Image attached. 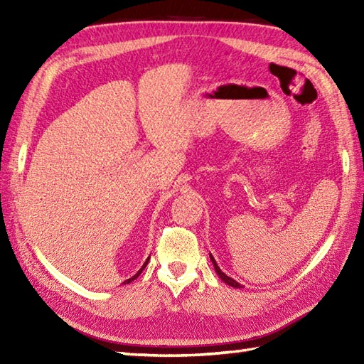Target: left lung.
I'll list each match as a JSON object with an SVG mask.
<instances>
[{"instance_id":"obj_1","label":"left lung","mask_w":364,"mask_h":364,"mask_svg":"<svg viewBox=\"0 0 364 364\" xmlns=\"http://www.w3.org/2000/svg\"><path fill=\"white\" fill-rule=\"evenodd\" d=\"M210 258H211V261H213V266H214V269H215V272H218V275L220 277V280H222L223 283H227L228 286H233V288H242V284H239L236 280H233V278L222 272L220 267L218 266V262H215V259H214V257H213L211 253H210Z\"/></svg>"}]
</instances>
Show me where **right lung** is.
Here are the masks:
<instances>
[{
  "mask_svg": "<svg viewBox=\"0 0 364 364\" xmlns=\"http://www.w3.org/2000/svg\"><path fill=\"white\" fill-rule=\"evenodd\" d=\"M149 259H150V258H146V261L144 262V266H142L141 269H139V270H137V274H134L133 277H131V278H128V280H127V282H123V284H127V283H129V282H133V280H136V278H137L139 275H141V274H142V270H144V269L146 267V264H149Z\"/></svg>",
  "mask_w": 364,
  "mask_h": 364,
  "instance_id": "add662e5",
  "label": "right lung"
}]
</instances>
